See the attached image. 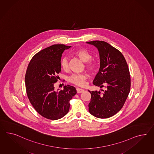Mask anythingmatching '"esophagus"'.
Listing matches in <instances>:
<instances>
[{
  "label": "esophagus",
  "instance_id": "esophagus-1",
  "mask_svg": "<svg viewBox=\"0 0 154 154\" xmlns=\"http://www.w3.org/2000/svg\"><path fill=\"white\" fill-rule=\"evenodd\" d=\"M76 91H77V93H83L84 91V89H81V88H76Z\"/></svg>",
  "mask_w": 154,
  "mask_h": 154
}]
</instances>
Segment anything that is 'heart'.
Returning <instances> with one entry per match:
<instances>
[{"label": "heart", "mask_w": 154, "mask_h": 154, "mask_svg": "<svg viewBox=\"0 0 154 154\" xmlns=\"http://www.w3.org/2000/svg\"><path fill=\"white\" fill-rule=\"evenodd\" d=\"M74 55L78 57L83 62L85 63V67L89 71H93L96 68V63L94 60L91 59L92 56L86 50L80 48L74 52ZM60 65L62 69L64 71H67L69 69V62L67 57H63L61 61ZM87 76L85 74H74L69 77V81L70 83L77 86L83 87L86 84Z\"/></svg>", "instance_id": "1"}]
</instances>
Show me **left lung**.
I'll list each match as a JSON object with an SVG mask.
<instances>
[{
	"instance_id": "left-lung-1",
	"label": "left lung",
	"mask_w": 154,
	"mask_h": 154,
	"mask_svg": "<svg viewBox=\"0 0 154 154\" xmlns=\"http://www.w3.org/2000/svg\"><path fill=\"white\" fill-rule=\"evenodd\" d=\"M87 44L97 48L100 58V68L93 84L105 91H88L91 94L89 111L99 119L114 116L122 108L130 91L129 69L122 53L104 41H94Z\"/></svg>"
}]
</instances>
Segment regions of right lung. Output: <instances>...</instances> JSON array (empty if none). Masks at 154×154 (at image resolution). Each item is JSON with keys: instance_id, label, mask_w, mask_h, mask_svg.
Wrapping results in <instances>:
<instances>
[{"instance_id": "1", "label": "right lung", "mask_w": 154, "mask_h": 154, "mask_svg": "<svg viewBox=\"0 0 154 154\" xmlns=\"http://www.w3.org/2000/svg\"><path fill=\"white\" fill-rule=\"evenodd\" d=\"M71 46L53 45L37 53L28 64L25 76L27 94L32 106L46 119L56 120L67 114L70 100L76 94L75 87L65 85L55 91L61 72L60 61L65 50Z\"/></svg>"}]
</instances>
